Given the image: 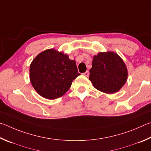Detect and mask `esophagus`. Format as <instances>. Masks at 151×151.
Listing matches in <instances>:
<instances>
[{"label": "esophagus", "mask_w": 151, "mask_h": 151, "mask_svg": "<svg viewBox=\"0 0 151 151\" xmlns=\"http://www.w3.org/2000/svg\"><path fill=\"white\" fill-rule=\"evenodd\" d=\"M83 75L85 76H86V77H88V76H89V71H86L85 73H83Z\"/></svg>", "instance_id": "obj_1"}]
</instances>
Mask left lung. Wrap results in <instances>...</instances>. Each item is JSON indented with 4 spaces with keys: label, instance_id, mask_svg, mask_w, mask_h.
<instances>
[{
    "label": "left lung",
    "instance_id": "obj_1",
    "mask_svg": "<svg viewBox=\"0 0 151 151\" xmlns=\"http://www.w3.org/2000/svg\"><path fill=\"white\" fill-rule=\"evenodd\" d=\"M89 73V80L94 88L105 93L119 91L128 77L125 62L114 52H99L94 55Z\"/></svg>",
    "mask_w": 151,
    "mask_h": 151
}]
</instances>
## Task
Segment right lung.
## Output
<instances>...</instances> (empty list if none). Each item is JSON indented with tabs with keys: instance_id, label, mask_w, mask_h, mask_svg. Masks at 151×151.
I'll return each instance as SVG.
<instances>
[{
	"instance_id": "right-lung-1",
	"label": "right lung",
	"mask_w": 151,
	"mask_h": 151,
	"mask_svg": "<svg viewBox=\"0 0 151 151\" xmlns=\"http://www.w3.org/2000/svg\"><path fill=\"white\" fill-rule=\"evenodd\" d=\"M76 61L54 49L40 53L30 65V80L40 96L47 99L63 96L80 76Z\"/></svg>"
}]
</instances>
